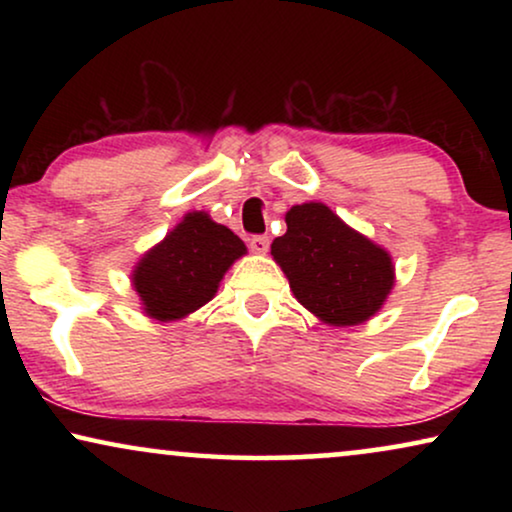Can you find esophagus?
Segmentation results:
<instances>
[{"label":"esophagus","instance_id":"obj_1","mask_svg":"<svg viewBox=\"0 0 512 512\" xmlns=\"http://www.w3.org/2000/svg\"><path fill=\"white\" fill-rule=\"evenodd\" d=\"M249 249L254 251V254H268V249H270V240L265 235H256V237H251L249 240Z\"/></svg>","mask_w":512,"mask_h":512}]
</instances>
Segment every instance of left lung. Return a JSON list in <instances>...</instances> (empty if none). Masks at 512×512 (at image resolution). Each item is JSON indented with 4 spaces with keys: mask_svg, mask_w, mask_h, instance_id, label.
I'll list each match as a JSON object with an SVG mask.
<instances>
[{
    "mask_svg": "<svg viewBox=\"0 0 512 512\" xmlns=\"http://www.w3.org/2000/svg\"><path fill=\"white\" fill-rule=\"evenodd\" d=\"M286 233L270 254L289 279L293 296L328 326H359L387 303L396 282L391 254L347 226L324 202L286 212Z\"/></svg>",
    "mask_w": 512,
    "mask_h": 512,
    "instance_id": "obj_1",
    "label": "left lung"
}]
</instances>
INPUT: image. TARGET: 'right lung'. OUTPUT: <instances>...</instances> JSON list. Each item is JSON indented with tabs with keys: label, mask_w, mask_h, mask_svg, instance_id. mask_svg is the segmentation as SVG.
<instances>
[{
	"label": "right lung",
	"mask_w": 512,
	"mask_h": 512,
	"mask_svg": "<svg viewBox=\"0 0 512 512\" xmlns=\"http://www.w3.org/2000/svg\"><path fill=\"white\" fill-rule=\"evenodd\" d=\"M247 247L207 212H188L130 272L142 312L160 324L186 319L216 296L219 284Z\"/></svg>",
	"instance_id": "1"
}]
</instances>
